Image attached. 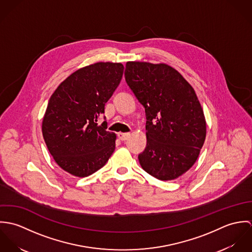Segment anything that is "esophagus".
<instances>
[{
    "label": "esophagus",
    "instance_id": "obj_1",
    "mask_svg": "<svg viewBox=\"0 0 252 252\" xmlns=\"http://www.w3.org/2000/svg\"><path fill=\"white\" fill-rule=\"evenodd\" d=\"M130 133H118V138L121 141H127L130 138Z\"/></svg>",
    "mask_w": 252,
    "mask_h": 252
}]
</instances>
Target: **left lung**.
I'll return each mask as SVG.
<instances>
[{"mask_svg":"<svg viewBox=\"0 0 252 252\" xmlns=\"http://www.w3.org/2000/svg\"><path fill=\"white\" fill-rule=\"evenodd\" d=\"M124 74L145 109L147 141L139 155L142 168L158 180L178 179L195 164L207 135L195 90L164 63L127 62Z\"/></svg>","mask_w":252,"mask_h":252,"instance_id":"8db88e82","label":"left lung"}]
</instances>
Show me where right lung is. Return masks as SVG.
<instances>
[{
    "label": "right lung",
    "instance_id": "right-lung-1",
    "mask_svg": "<svg viewBox=\"0 0 252 252\" xmlns=\"http://www.w3.org/2000/svg\"><path fill=\"white\" fill-rule=\"evenodd\" d=\"M121 63L98 62L69 75L51 95L42 119V136L58 166L74 177H88L108 162L116 135L107 121L99 125L105 105L119 85Z\"/></svg>",
    "mask_w": 252,
    "mask_h": 252
}]
</instances>
